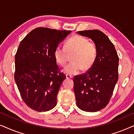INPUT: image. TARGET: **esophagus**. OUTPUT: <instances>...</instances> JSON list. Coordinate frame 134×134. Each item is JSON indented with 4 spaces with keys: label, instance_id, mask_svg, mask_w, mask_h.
<instances>
[{
    "label": "esophagus",
    "instance_id": "obj_1",
    "mask_svg": "<svg viewBox=\"0 0 134 134\" xmlns=\"http://www.w3.org/2000/svg\"><path fill=\"white\" fill-rule=\"evenodd\" d=\"M66 77L67 79H71L72 77V76H71V75H69V74H66Z\"/></svg>",
    "mask_w": 134,
    "mask_h": 134
}]
</instances>
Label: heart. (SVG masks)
<instances>
[{"mask_svg": "<svg viewBox=\"0 0 134 134\" xmlns=\"http://www.w3.org/2000/svg\"><path fill=\"white\" fill-rule=\"evenodd\" d=\"M67 53L72 54V63L63 69L67 74H78L82 68L87 70L94 63L96 57V47L92 42L79 35H74L66 42L65 47L58 46L54 52V58L60 66H65L67 62Z\"/></svg>", "mask_w": 134, "mask_h": 134, "instance_id": "1", "label": "heart"}]
</instances>
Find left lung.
Here are the masks:
<instances>
[{"label":"left lung","instance_id":"left-lung-1","mask_svg":"<svg viewBox=\"0 0 134 134\" xmlns=\"http://www.w3.org/2000/svg\"><path fill=\"white\" fill-rule=\"evenodd\" d=\"M77 33L93 40L96 57L89 71L74 77L76 104L82 110L95 112L105 107L110 101L118 80L119 57L114 45L101 31Z\"/></svg>","mask_w":134,"mask_h":134}]
</instances>
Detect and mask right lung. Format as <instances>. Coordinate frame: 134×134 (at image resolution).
Here are the masks:
<instances>
[{"label": "right lung", "mask_w": 134, "mask_h": 134, "mask_svg": "<svg viewBox=\"0 0 134 134\" xmlns=\"http://www.w3.org/2000/svg\"><path fill=\"white\" fill-rule=\"evenodd\" d=\"M71 32L36 28L22 40L15 55L14 80L26 105L46 111L57 105V97L66 79L54 56L55 49Z\"/></svg>", "instance_id": "right-lung-1"}]
</instances>
